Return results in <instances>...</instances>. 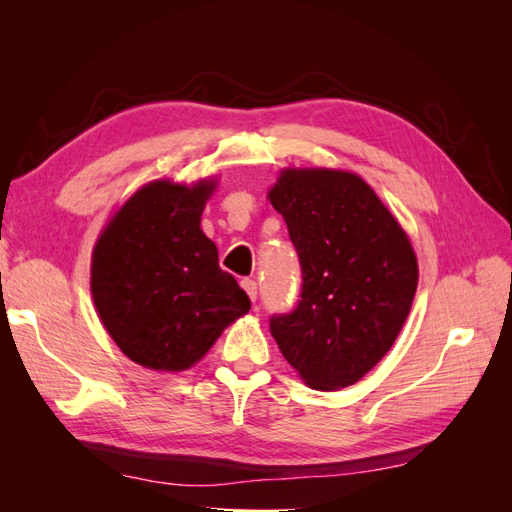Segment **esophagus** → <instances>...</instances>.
Masks as SVG:
<instances>
[{
    "instance_id": "1",
    "label": "esophagus",
    "mask_w": 512,
    "mask_h": 512,
    "mask_svg": "<svg viewBox=\"0 0 512 512\" xmlns=\"http://www.w3.org/2000/svg\"><path fill=\"white\" fill-rule=\"evenodd\" d=\"M241 288L247 292V297H250L252 301H256V297H258V284L254 280H241Z\"/></svg>"
}]
</instances>
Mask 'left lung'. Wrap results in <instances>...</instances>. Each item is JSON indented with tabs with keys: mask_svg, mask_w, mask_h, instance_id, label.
Returning a JSON list of instances; mask_svg holds the SVG:
<instances>
[{
	"mask_svg": "<svg viewBox=\"0 0 512 512\" xmlns=\"http://www.w3.org/2000/svg\"><path fill=\"white\" fill-rule=\"evenodd\" d=\"M301 265V299L269 320L286 361L320 391L361 380L408 318L412 245L376 192L342 170H284L269 192Z\"/></svg>",
	"mask_w": 512,
	"mask_h": 512,
	"instance_id": "1",
	"label": "left lung"
}]
</instances>
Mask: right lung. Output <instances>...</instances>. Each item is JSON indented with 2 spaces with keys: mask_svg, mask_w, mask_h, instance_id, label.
I'll return each instance as SVG.
<instances>
[{
  "mask_svg": "<svg viewBox=\"0 0 512 512\" xmlns=\"http://www.w3.org/2000/svg\"><path fill=\"white\" fill-rule=\"evenodd\" d=\"M215 185L153 181L138 190L100 235L91 294L121 352L156 371L203 359L250 297L220 269L218 247L200 230Z\"/></svg>",
  "mask_w": 512,
  "mask_h": 512,
  "instance_id": "1",
  "label": "right lung"
}]
</instances>
